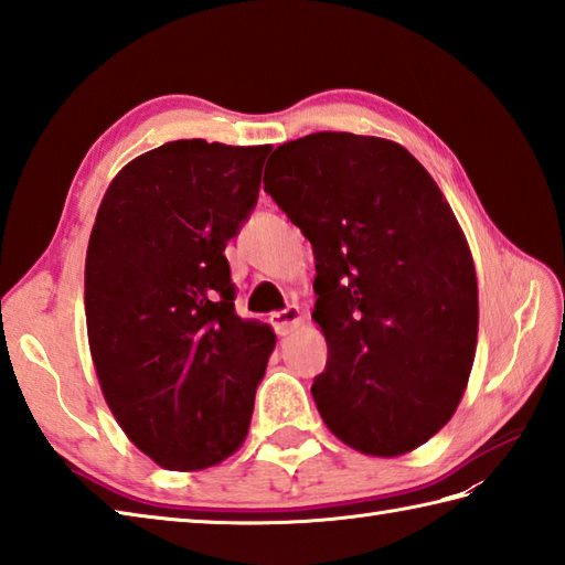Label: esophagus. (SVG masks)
Segmentation results:
<instances>
[{
  "label": "esophagus",
  "mask_w": 565,
  "mask_h": 565,
  "mask_svg": "<svg viewBox=\"0 0 565 565\" xmlns=\"http://www.w3.org/2000/svg\"><path fill=\"white\" fill-rule=\"evenodd\" d=\"M302 319H305L302 309H299L297 305H290L282 311H273L270 315V323H273V329L278 331V335H287L295 329H299V326H302Z\"/></svg>",
  "instance_id": "esophagus-1"
}]
</instances>
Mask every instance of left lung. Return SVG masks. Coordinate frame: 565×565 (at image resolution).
<instances>
[{"label":"left lung","mask_w":565,"mask_h":565,"mask_svg":"<svg viewBox=\"0 0 565 565\" xmlns=\"http://www.w3.org/2000/svg\"><path fill=\"white\" fill-rule=\"evenodd\" d=\"M263 185L315 246L311 319L329 362L311 394L326 428L370 457L413 452L455 416L479 335L452 207L406 147L353 132L280 145Z\"/></svg>","instance_id":"8db88e82"}]
</instances>
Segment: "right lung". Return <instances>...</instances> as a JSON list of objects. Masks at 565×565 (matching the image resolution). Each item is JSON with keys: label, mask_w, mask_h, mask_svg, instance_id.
I'll return each instance as SVG.
<instances>
[{"label": "right lung", "mask_w": 565, "mask_h": 565, "mask_svg": "<svg viewBox=\"0 0 565 565\" xmlns=\"http://www.w3.org/2000/svg\"><path fill=\"white\" fill-rule=\"evenodd\" d=\"M270 149L167 142L125 164L96 212L84 266L94 370L122 433L169 471L215 467L248 435L275 333L234 311L224 246Z\"/></svg>", "instance_id": "1"}]
</instances>
